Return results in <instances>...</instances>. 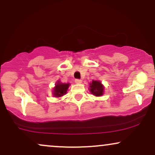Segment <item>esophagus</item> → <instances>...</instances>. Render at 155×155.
<instances>
[{
    "label": "esophagus",
    "mask_w": 155,
    "mask_h": 155,
    "mask_svg": "<svg viewBox=\"0 0 155 155\" xmlns=\"http://www.w3.org/2000/svg\"><path fill=\"white\" fill-rule=\"evenodd\" d=\"M75 82L76 84H81V80L79 79H75Z\"/></svg>",
    "instance_id": "34e87169"
}]
</instances>
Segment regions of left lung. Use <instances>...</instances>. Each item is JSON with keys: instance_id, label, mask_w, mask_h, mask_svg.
<instances>
[{"instance_id": "obj_1", "label": "left lung", "mask_w": 155, "mask_h": 155, "mask_svg": "<svg viewBox=\"0 0 155 155\" xmlns=\"http://www.w3.org/2000/svg\"><path fill=\"white\" fill-rule=\"evenodd\" d=\"M90 90L95 96H101L104 93V86L99 81H92L90 84Z\"/></svg>"}]
</instances>
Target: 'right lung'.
<instances>
[{
	"mask_svg": "<svg viewBox=\"0 0 155 155\" xmlns=\"http://www.w3.org/2000/svg\"><path fill=\"white\" fill-rule=\"evenodd\" d=\"M69 84H63L58 81L54 89V95L56 97H61L66 93L67 90L68 89Z\"/></svg>",
	"mask_w": 155,
	"mask_h": 155,
	"instance_id": "1",
	"label": "right lung"
}]
</instances>
